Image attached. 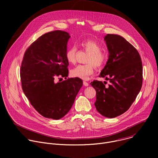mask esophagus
Listing matches in <instances>:
<instances>
[{
	"label": "esophagus",
	"mask_w": 158,
	"mask_h": 158,
	"mask_svg": "<svg viewBox=\"0 0 158 158\" xmlns=\"http://www.w3.org/2000/svg\"><path fill=\"white\" fill-rule=\"evenodd\" d=\"M83 85H84V86H88V85H89V83L87 82H85V81H83Z\"/></svg>",
	"instance_id": "obj_1"
}]
</instances>
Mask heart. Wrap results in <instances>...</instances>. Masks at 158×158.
I'll return each mask as SVG.
<instances>
[{"instance_id": "heart-1", "label": "heart", "mask_w": 158, "mask_h": 158, "mask_svg": "<svg viewBox=\"0 0 158 158\" xmlns=\"http://www.w3.org/2000/svg\"><path fill=\"white\" fill-rule=\"evenodd\" d=\"M81 46L84 50L89 53L86 59L87 64L78 65L71 71V75L74 77L82 79H87L90 76L94 73V66L101 68L106 62L107 55L102 51L101 45L94 40H86L81 43ZM77 48L71 46L65 52V58L69 64H74L76 62Z\"/></svg>"}]
</instances>
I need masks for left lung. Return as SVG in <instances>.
Here are the masks:
<instances>
[{"label": "left lung", "instance_id": "left-lung-1", "mask_svg": "<svg viewBox=\"0 0 158 158\" xmlns=\"http://www.w3.org/2000/svg\"><path fill=\"white\" fill-rule=\"evenodd\" d=\"M104 40L109 56L99 77L110 84L107 87L98 81L91 84L96 91L97 110L104 117L114 118L127 111L140 92L143 65L138 51L123 37L107 34Z\"/></svg>", "mask_w": 158, "mask_h": 158}]
</instances>
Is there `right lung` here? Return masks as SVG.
<instances>
[{
  "label": "right lung",
  "instance_id": "add662e5",
  "mask_svg": "<svg viewBox=\"0 0 158 158\" xmlns=\"http://www.w3.org/2000/svg\"><path fill=\"white\" fill-rule=\"evenodd\" d=\"M65 31L48 32L34 41L26 50L21 64L22 87L31 105L42 116L59 119L72 107L82 86V81L74 77L66 79L69 62L65 58L70 38ZM65 77L62 82L55 78Z\"/></svg>",
  "mask_w": 158,
  "mask_h": 158
}]
</instances>
